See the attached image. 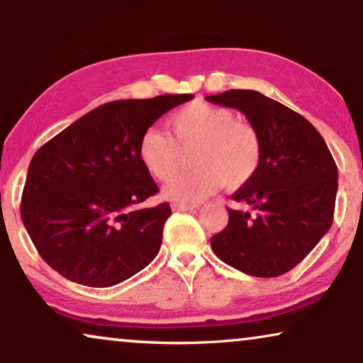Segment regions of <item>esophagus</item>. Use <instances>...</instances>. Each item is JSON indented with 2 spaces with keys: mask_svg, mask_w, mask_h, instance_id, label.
I'll return each instance as SVG.
<instances>
[{
  "mask_svg": "<svg viewBox=\"0 0 363 363\" xmlns=\"http://www.w3.org/2000/svg\"><path fill=\"white\" fill-rule=\"evenodd\" d=\"M197 204H172V211H192L197 209Z\"/></svg>",
  "mask_w": 363,
  "mask_h": 363,
  "instance_id": "1",
  "label": "esophagus"
}]
</instances>
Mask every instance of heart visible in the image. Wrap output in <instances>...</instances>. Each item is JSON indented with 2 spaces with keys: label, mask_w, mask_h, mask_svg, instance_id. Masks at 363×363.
<instances>
[{
  "label": "heart",
  "mask_w": 363,
  "mask_h": 363,
  "mask_svg": "<svg viewBox=\"0 0 363 363\" xmlns=\"http://www.w3.org/2000/svg\"><path fill=\"white\" fill-rule=\"evenodd\" d=\"M169 134L147 129L138 143L144 169L167 181L180 165L181 150L195 149L196 167L178 174L164 187V196L179 202H199L224 186L238 191L252 181L264 156L262 138L250 123L235 119L230 109L192 101L167 119Z\"/></svg>",
  "instance_id": "heart-1"
}]
</instances>
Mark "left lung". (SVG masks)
<instances>
[{
  "instance_id": "obj_1",
  "label": "left lung",
  "mask_w": 363,
  "mask_h": 363,
  "mask_svg": "<svg viewBox=\"0 0 363 363\" xmlns=\"http://www.w3.org/2000/svg\"><path fill=\"white\" fill-rule=\"evenodd\" d=\"M206 99L244 113L264 144L257 174L232 194L250 211L227 209L229 222L212 235L211 247L254 277L286 274L330 229L339 187L335 161L303 116L257 91L230 89Z\"/></svg>"
}]
</instances>
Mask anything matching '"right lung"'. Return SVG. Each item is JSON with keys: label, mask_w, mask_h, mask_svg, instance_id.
Instances as JSON below:
<instances>
[{"label": "right lung", "mask_w": 363, "mask_h": 363, "mask_svg": "<svg viewBox=\"0 0 363 363\" xmlns=\"http://www.w3.org/2000/svg\"><path fill=\"white\" fill-rule=\"evenodd\" d=\"M192 94L106 103L38 149L21 219L45 262L88 287H111L156 257L171 207L143 209L159 187L138 156L144 131Z\"/></svg>", "instance_id": "1"}]
</instances>
